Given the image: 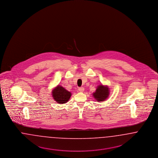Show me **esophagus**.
Here are the masks:
<instances>
[{
	"mask_svg": "<svg viewBox=\"0 0 158 158\" xmlns=\"http://www.w3.org/2000/svg\"><path fill=\"white\" fill-rule=\"evenodd\" d=\"M78 91H79L80 92H83V91H84V89L83 87H80V88L78 89Z\"/></svg>",
	"mask_w": 158,
	"mask_h": 158,
	"instance_id": "1",
	"label": "esophagus"
}]
</instances>
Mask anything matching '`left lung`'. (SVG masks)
Masks as SVG:
<instances>
[{
  "mask_svg": "<svg viewBox=\"0 0 158 158\" xmlns=\"http://www.w3.org/2000/svg\"><path fill=\"white\" fill-rule=\"evenodd\" d=\"M109 93L108 86L101 84L98 85L96 91L93 93V96L97 102H104L109 96Z\"/></svg>",
  "mask_w": 158,
  "mask_h": 158,
  "instance_id": "1",
  "label": "left lung"
}]
</instances>
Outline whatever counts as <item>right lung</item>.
<instances>
[{
  "label": "right lung",
  "mask_w": 158,
  "mask_h": 158,
  "mask_svg": "<svg viewBox=\"0 0 158 158\" xmlns=\"http://www.w3.org/2000/svg\"><path fill=\"white\" fill-rule=\"evenodd\" d=\"M52 96L56 103L64 104L68 102L71 96V93L61 85H58L54 89H52Z\"/></svg>",
  "instance_id": "add662e5"
}]
</instances>
